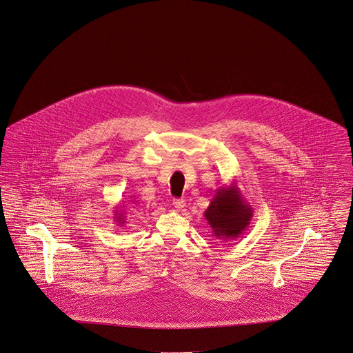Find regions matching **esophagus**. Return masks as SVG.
I'll return each mask as SVG.
<instances>
[{
    "instance_id": "esophagus-1",
    "label": "esophagus",
    "mask_w": 353,
    "mask_h": 353,
    "mask_svg": "<svg viewBox=\"0 0 353 353\" xmlns=\"http://www.w3.org/2000/svg\"><path fill=\"white\" fill-rule=\"evenodd\" d=\"M173 207H174L177 211H181V210L185 207V200H184V199H174V200H173Z\"/></svg>"
}]
</instances>
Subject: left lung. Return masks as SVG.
<instances>
[{
  "label": "left lung",
  "instance_id": "8db88e82",
  "mask_svg": "<svg viewBox=\"0 0 353 353\" xmlns=\"http://www.w3.org/2000/svg\"><path fill=\"white\" fill-rule=\"evenodd\" d=\"M212 236L221 241H234L241 236L252 219V208L245 201L241 190L232 183L216 190L204 212Z\"/></svg>",
  "mask_w": 353,
  "mask_h": 353
}]
</instances>
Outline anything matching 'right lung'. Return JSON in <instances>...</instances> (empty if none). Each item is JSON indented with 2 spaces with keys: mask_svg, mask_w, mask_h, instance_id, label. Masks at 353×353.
Returning a JSON list of instances; mask_svg holds the SVG:
<instances>
[{
  "mask_svg": "<svg viewBox=\"0 0 353 353\" xmlns=\"http://www.w3.org/2000/svg\"><path fill=\"white\" fill-rule=\"evenodd\" d=\"M136 201H132V204H134ZM121 208H123V207H121ZM115 221L118 223V225H122V224H125V211H122V210H117L115 211Z\"/></svg>",
  "mask_w": 353,
  "mask_h": 353,
  "instance_id": "right-lung-1",
  "label": "right lung"
}]
</instances>
